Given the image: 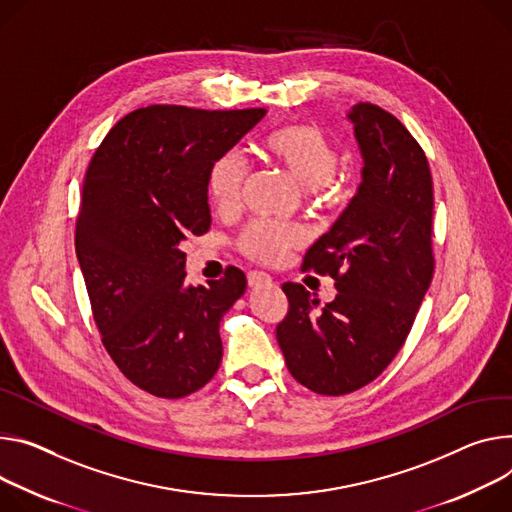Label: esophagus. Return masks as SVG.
I'll use <instances>...</instances> for the list:
<instances>
[{"label": "esophagus", "mask_w": 512, "mask_h": 512, "mask_svg": "<svg viewBox=\"0 0 512 512\" xmlns=\"http://www.w3.org/2000/svg\"><path fill=\"white\" fill-rule=\"evenodd\" d=\"M249 286L251 288H263V286H271V277L263 271H251L249 273Z\"/></svg>", "instance_id": "34e87169"}]
</instances>
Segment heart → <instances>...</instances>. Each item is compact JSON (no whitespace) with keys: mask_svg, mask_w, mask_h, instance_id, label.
Masks as SVG:
<instances>
[{"mask_svg":"<svg viewBox=\"0 0 512 512\" xmlns=\"http://www.w3.org/2000/svg\"><path fill=\"white\" fill-rule=\"evenodd\" d=\"M267 153L304 190L327 185L341 163L339 151L329 136L316 126L292 124L273 132L265 141ZM247 163L239 151L220 155L208 171V194L218 210H230L239 204ZM302 241V232L284 222H253L241 235V249L263 263H275Z\"/></svg>","mask_w":512,"mask_h":512,"instance_id":"heart-1","label":"heart"}]
</instances>
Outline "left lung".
Wrapping results in <instances>:
<instances>
[{"instance_id":"left-lung-1","label":"left lung","mask_w":512,"mask_h":512,"mask_svg":"<svg viewBox=\"0 0 512 512\" xmlns=\"http://www.w3.org/2000/svg\"><path fill=\"white\" fill-rule=\"evenodd\" d=\"M363 159L361 183L304 269L329 273L337 296L324 308L300 284L275 335L290 374L308 390L343 396L376 380L404 345L433 280V179L429 161L390 112L349 110Z\"/></svg>"}]
</instances>
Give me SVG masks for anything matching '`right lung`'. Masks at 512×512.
I'll list each match as a JSON object with an SVG mask.
<instances>
[{"mask_svg":"<svg viewBox=\"0 0 512 512\" xmlns=\"http://www.w3.org/2000/svg\"><path fill=\"white\" fill-rule=\"evenodd\" d=\"M267 110L149 106L124 116L91 159L75 251L102 343L122 374L159 398L206 386L222 361L220 320L247 290L230 267L185 284L181 243L212 216L208 171Z\"/></svg>","mask_w":512,"mask_h":512,"instance_id":"1","label":"right lung"}]
</instances>
